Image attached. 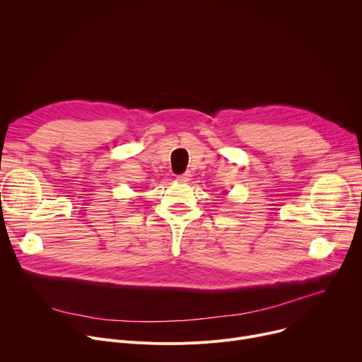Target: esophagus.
<instances>
[{"label":"esophagus","mask_w":362,"mask_h":362,"mask_svg":"<svg viewBox=\"0 0 362 362\" xmlns=\"http://www.w3.org/2000/svg\"><path fill=\"white\" fill-rule=\"evenodd\" d=\"M189 179H191V175H189V173H183V175H179V176H177V180L182 182V183L189 182Z\"/></svg>","instance_id":"1"}]
</instances>
